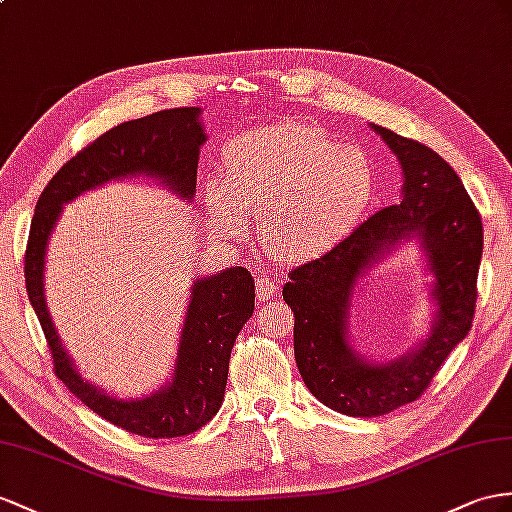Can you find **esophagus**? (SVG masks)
I'll use <instances>...</instances> for the list:
<instances>
[{
  "mask_svg": "<svg viewBox=\"0 0 512 512\" xmlns=\"http://www.w3.org/2000/svg\"><path fill=\"white\" fill-rule=\"evenodd\" d=\"M277 290H279L277 283H274V281L268 277V274H259V277H257V298H259V300H264V303H266V300H268L272 294H277Z\"/></svg>",
  "mask_w": 512,
  "mask_h": 512,
  "instance_id": "obj_1",
  "label": "esophagus"
}]
</instances>
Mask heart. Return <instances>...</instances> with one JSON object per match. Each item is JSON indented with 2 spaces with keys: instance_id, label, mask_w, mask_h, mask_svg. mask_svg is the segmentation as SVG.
I'll list each match as a JSON object with an SVG mask.
<instances>
[{
  "instance_id": "1",
  "label": "heart",
  "mask_w": 512,
  "mask_h": 512,
  "mask_svg": "<svg viewBox=\"0 0 512 512\" xmlns=\"http://www.w3.org/2000/svg\"><path fill=\"white\" fill-rule=\"evenodd\" d=\"M376 190L370 155L337 144L324 129L283 123L235 138L225 149V177L207 186L214 225L227 235L259 220L268 253L300 264L342 242L368 212Z\"/></svg>"
}]
</instances>
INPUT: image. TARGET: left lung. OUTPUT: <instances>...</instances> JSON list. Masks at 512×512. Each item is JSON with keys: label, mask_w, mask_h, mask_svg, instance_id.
<instances>
[{"label": "left lung", "mask_w": 512, "mask_h": 512, "mask_svg": "<svg viewBox=\"0 0 512 512\" xmlns=\"http://www.w3.org/2000/svg\"><path fill=\"white\" fill-rule=\"evenodd\" d=\"M396 153L398 205L376 212L329 253L298 266L283 285L294 311V357L305 385L329 409L378 417L417 400L471 329L482 257V220L454 168L426 144L372 125ZM417 237L436 277L431 335L393 362H368L347 342L349 298L362 272L402 239Z\"/></svg>", "instance_id": "8db88e82"}]
</instances>
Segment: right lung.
<instances>
[{
    "label": "right lung",
    "mask_w": 512,
    "mask_h": 512,
    "mask_svg": "<svg viewBox=\"0 0 512 512\" xmlns=\"http://www.w3.org/2000/svg\"><path fill=\"white\" fill-rule=\"evenodd\" d=\"M201 108H175L112 127L90 142L51 177L32 218L25 248V287L54 357V372L90 411L110 424L149 439H173L196 432L212 419L225 398L235 337L255 309V281L242 266L196 279L183 320L175 372L151 396L116 398L84 381L62 348L45 300V253L62 205L112 179L147 175L192 201L201 144L207 140Z\"/></svg>",
    "instance_id": "obj_1"
}]
</instances>
